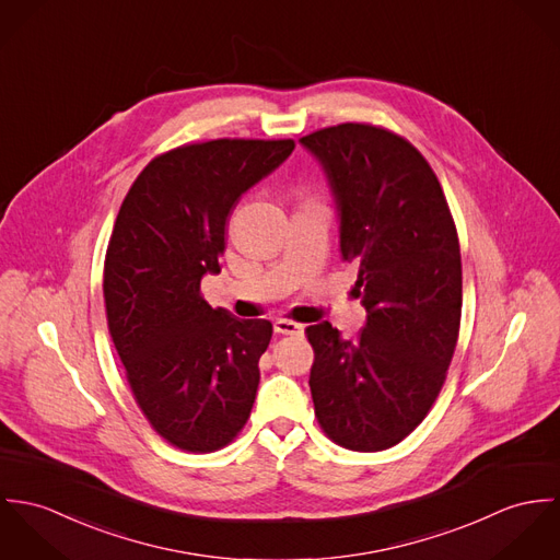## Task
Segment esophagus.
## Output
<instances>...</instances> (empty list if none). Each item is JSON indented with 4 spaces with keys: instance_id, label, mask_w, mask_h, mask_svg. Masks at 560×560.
Listing matches in <instances>:
<instances>
[{
    "instance_id": "34e87169",
    "label": "esophagus",
    "mask_w": 560,
    "mask_h": 560,
    "mask_svg": "<svg viewBox=\"0 0 560 560\" xmlns=\"http://www.w3.org/2000/svg\"><path fill=\"white\" fill-rule=\"evenodd\" d=\"M275 330L281 332V335H303V332H305V326L299 324V322L279 317V319H275Z\"/></svg>"
}]
</instances>
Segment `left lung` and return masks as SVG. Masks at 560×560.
<instances>
[{"instance_id": "left-lung-1", "label": "left lung", "mask_w": 560, "mask_h": 560, "mask_svg": "<svg viewBox=\"0 0 560 560\" xmlns=\"http://www.w3.org/2000/svg\"><path fill=\"white\" fill-rule=\"evenodd\" d=\"M339 217L341 259L359 270L365 328L346 339L328 322L305 332L311 397L326 435L384 451L430 412L462 317V255L446 197L423 154L372 125L328 126L301 139Z\"/></svg>"}]
</instances>
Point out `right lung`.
I'll return each instance as SVG.
<instances>
[{
  "label": "right lung",
  "mask_w": 560,
  "mask_h": 560,
  "mask_svg": "<svg viewBox=\"0 0 560 560\" xmlns=\"http://www.w3.org/2000/svg\"><path fill=\"white\" fill-rule=\"evenodd\" d=\"M292 150V139L180 145L148 163L118 212L103 279L109 332L141 412L183 451H217L249 419L272 324L212 310L199 290L221 272L234 203Z\"/></svg>",
  "instance_id": "1"
}]
</instances>
